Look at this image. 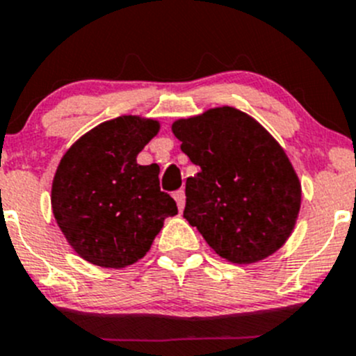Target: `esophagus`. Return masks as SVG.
I'll list each match as a JSON object with an SVG mask.
<instances>
[{
  "instance_id": "obj_1",
  "label": "esophagus",
  "mask_w": 356,
  "mask_h": 356,
  "mask_svg": "<svg viewBox=\"0 0 356 356\" xmlns=\"http://www.w3.org/2000/svg\"><path fill=\"white\" fill-rule=\"evenodd\" d=\"M174 198H175V202H177L179 210L184 209V205H186V193H184V189H179V191H175L174 193Z\"/></svg>"
}]
</instances>
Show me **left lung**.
I'll list each match as a JSON object with an SVG mask.
<instances>
[{
	"label": "left lung",
	"mask_w": 356,
	"mask_h": 356,
	"mask_svg": "<svg viewBox=\"0 0 356 356\" xmlns=\"http://www.w3.org/2000/svg\"><path fill=\"white\" fill-rule=\"evenodd\" d=\"M172 132L200 167L186 181L189 224L236 264L277 252L301 207V184L280 144L254 118L227 106L179 120Z\"/></svg>",
	"instance_id": "8db88e82"
}]
</instances>
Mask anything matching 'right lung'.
I'll list each match as a JSON object with an SVG mask.
<instances>
[{
  "mask_svg": "<svg viewBox=\"0 0 356 356\" xmlns=\"http://www.w3.org/2000/svg\"><path fill=\"white\" fill-rule=\"evenodd\" d=\"M158 122L120 116L76 140L62 156L51 184L55 220L85 261L125 268L146 255L165 217L177 213L160 191L158 165L137 154L158 134Z\"/></svg>",
  "mask_w": 356,
  "mask_h": 356,
  "instance_id": "obj_1",
  "label": "right lung"
}]
</instances>
